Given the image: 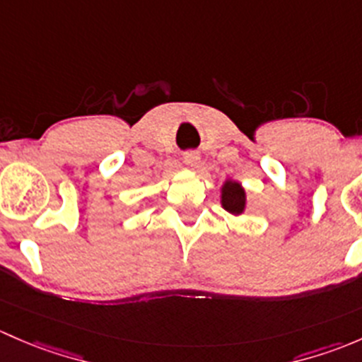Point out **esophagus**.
Listing matches in <instances>:
<instances>
[{"label":"esophagus","instance_id":"34e87169","mask_svg":"<svg viewBox=\"0 0 362 362\" xmlns=\"http://www.w3.org/2000/svg\"><path fill=\"white\" fill-rule=\"evenodd\" d=\"M185 162L188 163V165L195 167L197 163L200 162V155L197 153V151H186V153H185Z\"/></svg>","mask_w":362,"mask_h":362}]
</instances>
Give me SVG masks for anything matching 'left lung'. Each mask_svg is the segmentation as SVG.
Returning a JSON list of instances; mask_svg holds the SVG:
<instances>
[{
  "mask_svg": "<svg viewBox=\"0 0 362 362\" xmlns=\"http://www.w3.org/2000/svg\"><path fill=\"white\" fill-rule=\"evenodd\" d=\"M221 202H223V207H225L228 212H232V214H240V212L244 211L245 193L244 189L240 188L238 182H232V181L225 182Z\"/></svg>",
  "mask_w": 362,
  "mask_h": 362,
  "instance_id": "8db88e82",
  "label": "left lung"
}]
</instances>
